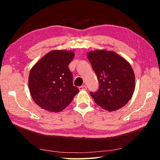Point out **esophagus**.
Segmentation results:
<instances>
[{
	"label": "esophagus",
	"instance_id": "obj_1",
	"mask_svg": "<svg viewBox=\"0 0 160 160\" xmlns=\"http://www.w3.org/2000/svg\"><path fill=\"white\" fill-rule=\"evenodd\" d=\"M79 89L80 91H85L87 89V86L86 85H82V86H80L79 88Z\"/></svg>",
	"mask_w": 160,
	"mask_h": 160
}]
</instances>
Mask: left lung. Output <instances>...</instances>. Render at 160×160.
Segmentation results:
<instances>
[{"mask_svg": "<svg viewBox=\"0 0 160 160\" xmlns=\"http://www.w3.org/2000/svg\"><path fill=\"white\" fill-rule=\"evenodd\" d=\"M88 58L99 83L98 91L90 93L95 102L108 111L123 108L135 90V74L129 62L105 49L90 51Z\"/></svg>", "mask_w": 160, "mask_h": 160, "instance_id": "obj_1", "label": "left lung"}]
</instances>
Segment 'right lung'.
Listing matches in <instances>:
<instances>
[{"instance_id":"obj_1","label":"right lung","mask_w":160,"mask_h":160,"mask_svg":"<svg viewBox=\"0 0 160 160\" xmlns=\"http://www.w3.org/2000/svg\"><path fill=\"white\" fill-rule=\"evenodd\" d=\"M74 56L72 51L53 50L32 67L28 88L32 99L41 108L59 112L79 92L72 84V75L68 67Z\"/></svg>"}]
</instances>
